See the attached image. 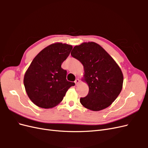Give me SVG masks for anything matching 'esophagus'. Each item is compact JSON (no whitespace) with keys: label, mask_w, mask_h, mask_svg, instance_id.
Masks as SVG:
<instances>
[{"label":"esophagus","mask_w":148,"mask_h":148,"mask_svg":"<svg viewBox=\"0 0 148 148\" xmlns=\"http://www.w3.org/2000/svg\"><path fill=\"white\" fill-rule=\"evenodd\" d=\"M79 83V79H78V78H77L75 79V84L76 85H77L78 83Z\"/></svg>","instance_id":"34e87169"}]
</instances>
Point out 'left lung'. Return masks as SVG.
<instances>
[{
	"instance_id": "left-lung-1",
	"label": "left lung",
	"mask_w": 148,
	"mask_h": 148,
	"mask_svg": "<svg viewBox=\"0 0 148 148\" xmlns=\"http://www.w3.org/2000/svg\"><path fill=\"white\" fill-rule=\"evenodd\" d=\"M71 55L83 65L84 80L89 92L80 98L86 108L99 111L111 105L122 91V70L108 53L94 42H83L73 47Z\"/></svg>"
}]
</instances>
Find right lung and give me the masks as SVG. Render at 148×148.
I'll return each instance as SVG.
<instances>
[{
	"label": "right lung",
	"instance_id": "right-lung-1",
	"mask_svg": "<svg viewBox=\"0 0 148 148\" xmlns=\"http://www.w3.org/2000/svg\"><path fill=\"white\" fill-rule=\"evenodd\" d=\"M72 46L60 42L44 48L34 57L26 70L23 83L26 92L35 105L52 108L63 100L75 83L66 79V70L61 67Z\"/></svg>",
	"mask_w": 148,
	"mask_h": 148
}]
</instances>
